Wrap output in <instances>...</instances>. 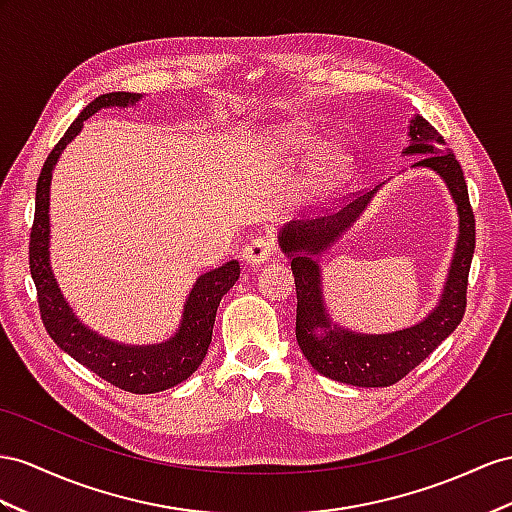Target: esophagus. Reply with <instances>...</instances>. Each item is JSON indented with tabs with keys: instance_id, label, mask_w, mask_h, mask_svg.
I'll return each instance as SVG.
<instances>
[{
	"instance_id": "esophagus-1",
	"label": "esophagus",
	"mask_w": 512,
	"mask_h": 512,
	"mask_svg": "<svg viewBox=\"0 0 512 512\" xmlns=\"http://www.w3.org/2000/svg\"><path fill=\"white\" fill-rule=\"evenodd\" d=\"M272 253H274V246H272L270 240L255 238V240H251V242L244 246L242 257H244L246 264L259 266V264H264V261H268Z\"/></svg>"
}]
</instances>
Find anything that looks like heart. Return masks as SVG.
<instances>
[{"label":"heart","instance_id":"b5f03b06","mask_svg":"<svg viewBox=\"0 0 512 512\" xmlns=\"http://www.w3.org/2000/svg\"><path fill=\"white\" fill-rule=\"evenodd\" d=\"M316 149H318L316 136H311L309 131H300V129L290 131V134H283L272 142V153L277 157H303ZM342 164H344V153L337 147L322 149L318 170H322V173H333V170H337Z\"/></svg>","mask_w":512,"mask_h":512}]
</instances>
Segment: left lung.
Returning a JSON list of instances; mask_svg holds the SVG:
<instances>
[{
    "label": "left lung",
    "mask_w": 512,
    "mask_h": 512,
    "mask_svg": "<svg viewBox=\"0 0 512 512\" xmlns=\"http://www.w3.org/2000/svg\"><path fill=\"white\" fill-rule=\"evenodd\" d=\"M411 144L404 155H424L415 162L445 181L458 212V240L448 281L439 305L409 329L365 335L333 324L322 298L318 255H322L352 222L363 214L374 192L359 196L342 212L316 220H292L279 233V246L292 261L296 281V339L311 368L333 381L355 387H389L417 368L463 320L467 307V277L476 248V220L469 205L463 168L454 153L443 149V136L422 116L409 127Z\"/></svg>",
    "instance_id": "1"
}]
</instances>
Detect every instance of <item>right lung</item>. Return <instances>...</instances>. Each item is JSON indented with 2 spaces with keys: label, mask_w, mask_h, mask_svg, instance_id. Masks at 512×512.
Wrapping results in <instances>:
<instances>
[{
  "label": "right lung",
  "mask_w": 512,
  "mask_h": 512,
  "mask_svg": "<svg viewBox=\"0 0 512 512\" xmlns=\"http://www.w3.org/2000/svg\"><path fill=\"white\" fill-rule=\"evenodd\" d=\"M142 95L108 93L101 95L80 112L67 134L60 138L43 164L36 183V209L30 233V272L36 285L38 307L49 337L84 368L101 376L110 385L131 393H155L175 387L203 363L212 344V331L220 298L240 279L238 259L201 274L183 305L179 329L162 344L125 346L101 337L84 326L64 300L49 264V186L51 173L64 147L80 134L84 121L101 108L136 106Z\"/></svg>",
  "instance_id": "add662e5"
}]
</instances>
